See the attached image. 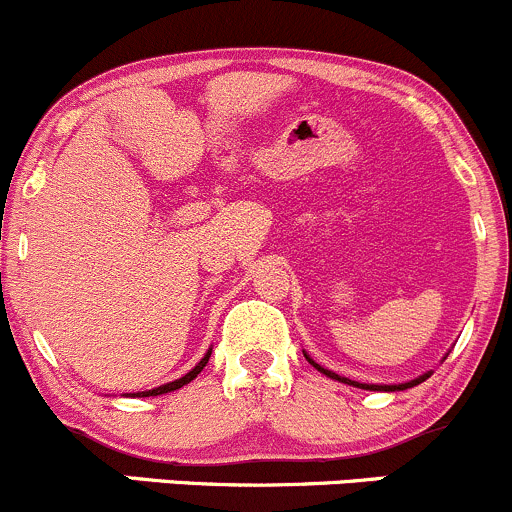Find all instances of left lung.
Here are the masks:
<instances>
[{
    "instance_id": "left-lung-1",
    "label": "left lung",
    "mask_w": 512,
    "mask_h": 512,
    "mask_svg": "<svg viewBox=\"0 0 512 512\" xmlns=\"http://www.w3.org/2000/svg\"><path fill=\"white\" fill-rule=\"evenodd\" d=\"M305 359L310 361L312 366L317 368V371L320 373H324V376L327 378H334V381H339V383H346V386H354V388H364V390H390V393H393V390H405V388H412V386H417V383H422V381H427V378H430V373L432 371H427V373H422V376H417V378H412V381H408V383H395V386H376V383H359V381H351V378H344V376H339V373H334V371H327V368H322L320 364H315V361L310 359V356L305 354Z\"/></svg>"
}]
</instances>
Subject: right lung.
I'll return each mask as SVG.
<instances>
[{"instance_id":"right-lung-1","label":"right lung","mask_w":512,"mask_h":512,"mask_svg":"<svg viewBox=\"0 0 512 512\" xmlns=\"http://www.w3.org/2000/svg\"><path fill=\"white\" fill-rule=\"evenodd\" d=\"M210 354H212V349L207 351L205 356H202V361H200V364H197L195 368H192V371L185 373L183 378H178V381H173V383H166V386H158V388H151V390H141V393H134V398H148V395H163V393H170V390H178V388L188 386V383L192 381V378H197V373H200L202 368L207 366V361H210Z\"/></svg>"}]
</instances>
